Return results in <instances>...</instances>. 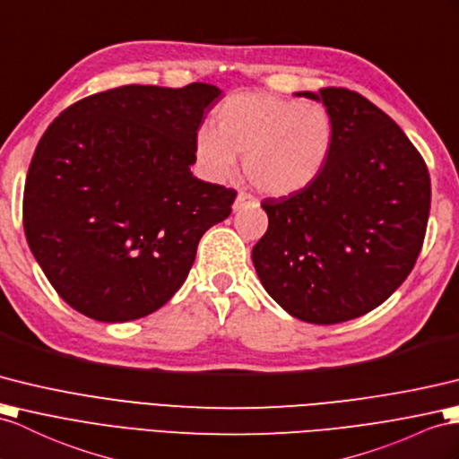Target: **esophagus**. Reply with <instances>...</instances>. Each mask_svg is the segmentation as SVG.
Returning <instances> with one entry per match:
<instances>
[{
	"label": "esophagus",
	"mask_w": 459,
	"mask_h": 459,
	"mask_svg": "<svg viewBox=\"0 0 459 459\" xmlns=\"http://www.w3.org/2000/svg\"><path fill=\"white\" fill-rule=\"evenodd\" d=\"M245 206H256V200L247 193H239L238 198H236V203H233V210L239 212Z\"/></svg>",
	"instance_id": "34e87169"
}]
</instances>
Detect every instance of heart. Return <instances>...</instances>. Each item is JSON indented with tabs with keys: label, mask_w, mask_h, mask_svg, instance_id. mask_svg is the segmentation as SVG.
<instances>
[{
	"label": "heart",
	"mask_w": 459,
	"mask_h": 459,
	"mask_svg": "<svg viewBox=\"0 0 459 459\" xmlns=\"http://www.w3.org/2000/svg\"><path fill=\"white\" fill-rule=\"evenodd\" d=\"M214 125L196 130L200 165L210 175L226 177L236 155H245V175L266 196L307 188L325 169L334 140L325 107L273 93L230 95L216 108Z\"/></svg>",
	"instance_id": "b5f03b06"
}]
</instances>
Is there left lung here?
Instances as JSON below:
<instances>
[{
	"instance_id": "1",
	"label": "left lung",
	"mask_w": 459,
	"mask_h": 459,
	"mask_svg": "<svg viewBox=\"0 0 459 459\" xmlns=\"http://www.w3.org/2000/svg\"><path fill=\"white\" fill-rule=\"evenodd\" d=\"M296 95L325 105L333 150L304 191L263 200L268 230L251 256L278 306L333 325L384 304L412 271L427 233L430 177L405 132L366 97L342 87Z\"/></svg>"
}]
</instances>
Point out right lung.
Returning a JSON list of instances; mask_svg holds the SVG:
<instances>
[{"instance_id": "obj_1", "label": "right lung", "mask_w": 459, "mask_h": 459, "mask_svg": "<svg viewBox=\"0 0 459 459\" xmlns=\"http://www.w3.org/2000/svg\"><path fill=\"white\" fill-rule=\"evenodd\" d=\"M216 85H125L68 107L27 173V243L58 296L122 323L173 298L200 238L231 214L236 191L191 173Z\"/></svg>"}]
</instances>
